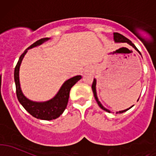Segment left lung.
Segmentation results:
<instances>
[{
	"mask_svg": "<svg viewBox=\"0 0 156 156\" xmlns=\"http://www.w3.org/2000/svg\"><path fill=\"white\" fill-rule=\"evenodd\" d=\"M113 34H114V41H115V42H116V43H127V44H130V46L133 47V48H134L135 50H136V51H137L138 53H139L141 55L140 52L139 50H138V49L136 48V47H135V45L133 44L132 43V42L130 41V40H129V39H127V37H125V36L122 35V34H119V33H118V32L113 33ZM96 84H97V81H96V79H95V78H94V81H93V84H92V90H93V93H94V97H95L96 101L97 102V103H98L99 106H100V107L102 109H103V110H104V111L107 112H109V113L112 112L110 111V110H108V109H107V108H105L104 106H103V105L101 104V103H100V102L99 101L98 97H97V90H96ZM138 100H139V99H138ZM138 100H137V101H138ZM133 106H132L131 107L127 108V109L122 110V111L116 112V113H123V112H126L128 109H130V108L133 107Z\"/></svg>",
	"mask_w": 156,
	"mask_h": 156,
	"instance_id": "left-lung-1",
	"label": "left lung"
}]
</instances>
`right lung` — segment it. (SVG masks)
<instances>
[{
	"instance_id": "1",
	"label": "right lung",
	"mask_w": 156,
	"mask_h": 156,
	"mask_svg": "<svg viewBox=\"0 0 156 156\" xmlns=\"http://www.w3.org/2000/svg\"><path fill=\"white\" fill-rule=\"evenodd\" d=\"M49 39H50L49 37L40 39L26 49L24 53L20 56L18 62L15 67V70H14V81H15L16 84V96L20 104L33 117L47 121L57 119L63 113L64 110L66 109L67 104H68L69 92H70L71 88L81 78V75H77V76L69 78V80L66 81L62 85V87H60L59 90L58 91L56 95L48 101L34 102L25 97L24 94L22 92L21 87H20V76H19L20 67L23 57L27 53L29 49L39 46V45L42 44L44 42L48 41Z\"/></svg>"
}]
</instances>
